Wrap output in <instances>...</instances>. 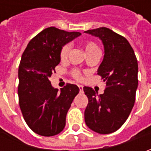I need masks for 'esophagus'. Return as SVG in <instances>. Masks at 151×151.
Returning a JSON list of instances; mask_svg holds the SVG:
<instances>
[{
	"instance_id": "obj_1",
	"label": "esophagus",
	"mask_w": 151,
	"mask_h": 151,
	"mask_svg": "<svg viewBox=\"0 0 151 151\" xmlns=\"http://www.w3.org/2000/svg\"><path fill=\"white\" fill-rule=\"evenodd\" d=\"M78 88H79V91H80V92L83 91V86H82V85H78Z\"/></svg>"
}]
</instances>
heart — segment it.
Masks as SVG:
<instances>
[{
	"instance_id": "heart-1",
	"label": "heart",
	"mask_w": 151,
	"mask_h": 151,
	"mask_svg": "<svg viewBox=\"0 0 151 151\" xmlns=\"http://www.w3.org/2000/svg\"><path fill=\"white\" fill-rule=\"evenodd\" d=\"M70 50H71V43H67L65 45H63L60 51V58L61 60H65L68 59ZM85 50L87 55L91 54V53L95 52H99L97 44L94 42H92V41H88L86 43ZM70 73H71V75H72L73 78H75L76 80H78V81L82 80V76L81 74V72L79 71V69H73Z\"/></svg>"
}]
</instances>
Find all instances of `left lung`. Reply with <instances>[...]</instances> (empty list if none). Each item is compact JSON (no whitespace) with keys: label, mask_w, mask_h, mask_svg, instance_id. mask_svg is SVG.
Wrapping results in <instances>:
<instances>
[{"label":"left lung","mask_w":151,"mask_h":151,"mask_svg":"<svg viewBox=\"0 0 151 151\" xmlns=\"http://www.w3.org/2000/svg\"><path fill=\"white\" fill-rule=\"evenodd\" d=\"M85 32L99 37L104 43V57L97 74L106 82L102 95L91 87H83L88 98L85 122L96 133H113L126 121L134 105L138 84L137 57L129 41L109 28Z\"/></svg>","instance_id":"8db88e82"}]
</instances>
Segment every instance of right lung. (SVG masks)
<instances>
[{
  "label": "right lung",
  "mask_w": 151,
  "mask_h": 151,
  "mask_svg": "<svg viewBox=\"0 0 151 151\" xmlns=\"http://www.w3.org/2000/svg\"><path fill=\"white\" fill-rule=\"evenodd\" d=\"M80 35L47 27L31 39L22 53L18 68V102L26 123L39 135L54 136L65 126L66 115L79 88L67 83L59 92L49 78L60 61L63 45Z\"/></svg>",
  "instance_id": "1"
}]
</instances>
